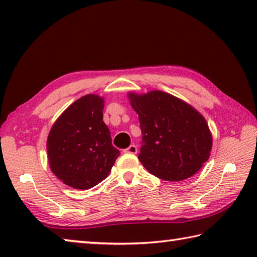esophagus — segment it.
<instances>
[{"instance_id": "1", "label": "esophagus", "mask_w": 257, "mask_h": 257, "mask_svg": "<svg viewBox=\"0 0 257 257\" xmlns=\"http://www.w3.org/2000/svg\"><path fill=\"white\" fill-rule=\"evenodd\" d=\"M124 153L128 154H136L137 153V146L136 145H130L128 149L124 150Z\"/></svg>"}]
</instances>
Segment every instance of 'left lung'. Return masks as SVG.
I'll return each mask as SVG.
<instances>
[{
	"label": "left lung",
	"instance_id": "8db88e82",
	"mask_svg": "<svg viewBox=\"0 0 257 257\" xmlns=\"http://www.w3.org/2000/svg\"><path fill=\"white\" fill-rule=\"evenodd\" d=\"M138 114L143 145L138 159L147 171L167 181H180L201 170L210 158L212 134L204 116L171 94L128 93Z\"/></svg>",
	"mask_w": 257,
	"mask_h": 257
}]
</instances>
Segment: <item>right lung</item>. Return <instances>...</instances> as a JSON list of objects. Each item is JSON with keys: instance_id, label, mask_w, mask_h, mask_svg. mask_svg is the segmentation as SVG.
<instances>
[{"instance_id": "add662e5", "label": "right lung", "mask_w": 257, "mask_h": 257, "mask_svg": "<svg viewBox=\"0 0 257 257\" xmlns=\"http://www.w3.org/2000/svg\"><path fill=\"white\" fill-rule=\"evenodd\" d=\"M104 98L88 94L63 111L46 142L51 171L75 189H89L103 181L120 155L103 121Z\"/></svg>"}]
</instances>
